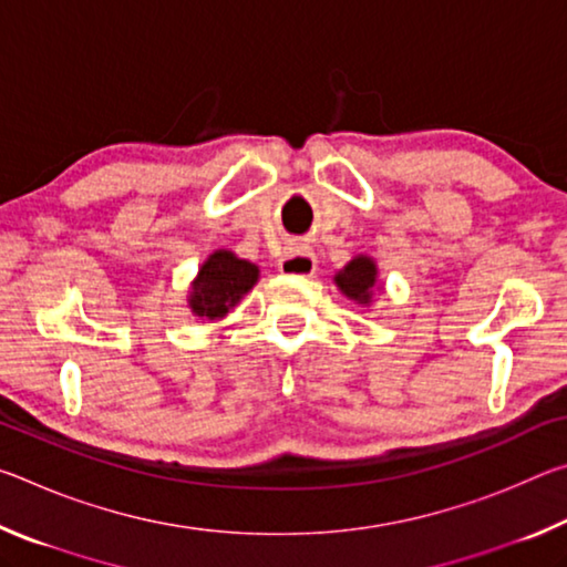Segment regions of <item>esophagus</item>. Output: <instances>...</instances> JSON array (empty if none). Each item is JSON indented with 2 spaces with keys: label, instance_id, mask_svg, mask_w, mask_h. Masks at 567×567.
Returning a JSON list of instances; mask_svg holds the SVG:
<instances>
[{
  "label": "esophagus",
  "instance_id": "34e87169",
  "mask_svg": "<svg viewBox=\"0 0 567 567\" xmlns=\"http://www.w3.org/2000/svg\"><path fill=\"white\" fill-rule=\"evenodd\" d=\"M277 270L282 275H297V277H312L318 272V260H315V252L310 247H290L282 255V260L277 262Z\"/></svg>",
  "mask_w": 567,
  "mask_h": 567
}]
</instances>
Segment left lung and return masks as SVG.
Returning a JSON list of instances; mask_svg holds the SVG:
<instances>
[{
    "instance_id": "left-lung-1",
    "label": "left lung",
    "mask_w": 567,
    "mask_h": 567,
    "mask_svg": "<svg viewBox=\"0 0 567 567\" xmlns=\"http://www.w3.org/2000/svg\"><path fill=\"white\" fill-rule=\"evenodd\" d=\"M332 280L348 300L362 307L372 305V295H375V290H382L378 262L370 255H354L342 270L334 272Z\"/></svg>"
}]
</instances>
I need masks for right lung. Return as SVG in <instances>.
I'll list each match as a JSON object with an SVG mask.
<instances>
[{
	"label": "right lung",
	"instance_id": "obj_1",
	"mask_svg": "<svg viewBox=\"0 0 567 567\" xmlns=\"http://www.w3.org/2000/svg\"><path fill=\"white\" fill-rule=\"evenodd\" d=\"M260 280V267L237 257L233 249H215L199 265L195 280L189 282L187 307L205 322L227 318L239 300Z\"/></svg>",
	"mask_w": 567,
	"mask_h": 567
}]
</instances>
